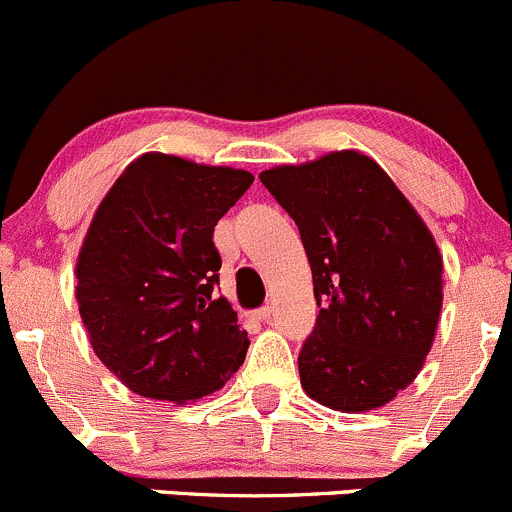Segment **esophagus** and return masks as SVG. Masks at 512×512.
<instances>
[{
    "label": "esophagus",
    "mask_w": 512,
    "mask_h": 512,
    "mask_svg": "<svg viewBox=\"0 0 512 512\" xmlns=\"http://www.w3.org/2000/svg\"><path fill=\"white\" fill-rule=\"evenodd\" d=\"M252 316H255V319H260V321H267L272 316V306H262V309H255V311H252Z\"/></svg>",
    "instance_id": "1"
}]
</instances>
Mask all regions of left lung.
<instances>
[{
	"mask_svg": "<svg viewBox=\"0 0 512 512\" xmlns=\"http://www.w3.org/2000/svg\"><path fill=\"white\" fill-rule=\"evenodd\" d=\"M297 223L321 306L301 387L338 412L378 410L422 370L441 314V255L395 181L355 149L262 171Z\"/></svg>",
	"mask_w": 512,
	"mask_h": 512,
	"instance_id": "obj_1",
	"label": "left lung"
}]
</instances>
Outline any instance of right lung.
I'll return each instance as SVG.
<instances>
[{
	"instance_id": "right-lung-1",
	"label": "right lung",
	"mask_w": 512,
	"mask_h": 512,
	"mask_svg": "<svg viewBox=\"0 0 512 512\" xmlns=\"http://www.w3.org/2000/svg\"><path fill=\"white\" fill-rule=\"evenodd\" d=\"M252 181L245 169L147 152L95 211L75 262V299L95 355L137 395L196 402L245 360L247 331L213 294V228Z\"/></svg>"
}]
</instances>
